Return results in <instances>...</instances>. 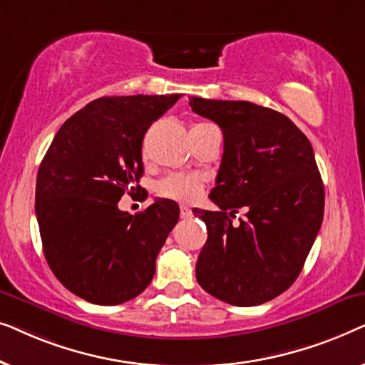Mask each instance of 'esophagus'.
<instances>
[{"mask_svg":"<svg viewBox=\"0 0 365 365\" xmlns=\"http://www.w3.org/2000/svg\"><path fill=\"white\" fill-rule=\"evenodd\" d=\"M191 216H192L191 209H189L187 206H181V217L182 219H189Z\"/></svg>","mask_w":365,"mask_h":365,"instance_id":"34e87169","label":"esophagus"}]
</instances>
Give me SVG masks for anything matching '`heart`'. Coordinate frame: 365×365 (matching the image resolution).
I'll return each mask as SVG.
<instances>
[{
    "instance_id": "heart-1",
    "label": "heart",
    "mask_w": 365,
    "mask_h": 365,
    "mask_svg": "<svg viewBox=\"0 0 365 365\" xmlns=\"http://www.w3.org/2000/svg\"><path fill=\"white\" fill-rule=\"evenodd\" d=\"M207 126V124H194L192 128ZM202 191V179L186 174H171L156 184V192L161 197L173 199L179 202H191Z\"/></svg>"
}]
</instances>
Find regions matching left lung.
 Returning <instances> with one entry per match:
<instances>
[{"label":"left lung","mask_w":365,"mask_h":365,"mask_svg":"<svg viewBox=\"0 0 365 365\" xmlns=\"http://www.w3.org/2000/svg\"><path fill=\"white\" fill-rule=\"evenodd\" d=\"M222 129L224 154L209 197L192 211L207 241L196 264L204 291L232 306H259L292 286L324 217V184L311 143L284 114L249 101L189 98ZM247 207V219L230 217Z\"/></svg>","instance_id":"obj_1"}]
</instances>
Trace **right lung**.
Listing matches in <instances>:
<instances>
[{
  "label": "right lung",
  "mask_w": 365,
  "mask_h": 365,
  "mask_svg": "<svg viewBox=\"0 0 365 365\" xmlns=\"http://www.w3.org/2000/svg\"><path fill=\"white\" fill-rule=\"evenodd\" d=\"M179 98L94 99L59 128L44 154L34 206L44 257L84 301L116 306L151 282L179 206L163 199L133 216L118 202L139 189L144 134Z\"/></svg>",
  "instance_id": "1"
}]
</instances>
